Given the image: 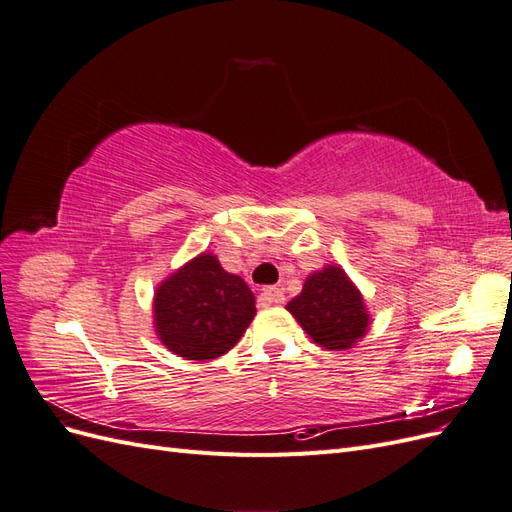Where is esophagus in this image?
I'll return each instance as SVG.
<instances>
[{
	"label": "esophagus",
	"instance_id": "34e87169",
	"mask_svg": "<svg viewBox=\"0 0 512 512\" xmlns=\"http://www.w3.org/2000/svg\"><path fill=\"white\" fill-rule=\"evenodd\" d=\"M284 290L282 288H275V286H267L262 288V292L258 294V305L260 307H267V305H280L284 303Z\"/></svg>",
	"mask_w": 512,
	"mask_h": 512
}]
</instances>
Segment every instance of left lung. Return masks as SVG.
Returning a JSON list of instances; mask_svg holds the SVG:
<instances>
[{
    "instance_id": "left-lung-1",
    "label": "left lung",
    "mask_w": 512,
    "mask_h": 512,
    "mask_svg": "<svg viewBox=\"0 0 512 512\" xmlns=\"http://www.w3.org/2000/svg\"><path fill=\"white\" fill-rule=\"evenodd\" d=\"M286 309L316 344L329 350L350 348L369 324L361 292L339 267L309 275L299 297Z\"/></svg>"
}]
</instances>
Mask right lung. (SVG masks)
<instances>
[{"label": "right lung", "mask_w": 512, "mask_h": 512, "mask_svg": "<svg viewBox=\"0 0 512 512\" xmlns=\"http://www.w3.org/2000/svg\"><path fill=\"white\" fill-rule=\"evenodd\" d=\"M254 294L239 275L200 254L158 288L153 312L168 350L190 361L226 354L256 314Z\"/></svg>", "instance_id": "right-lung-1"}]
</instances>
